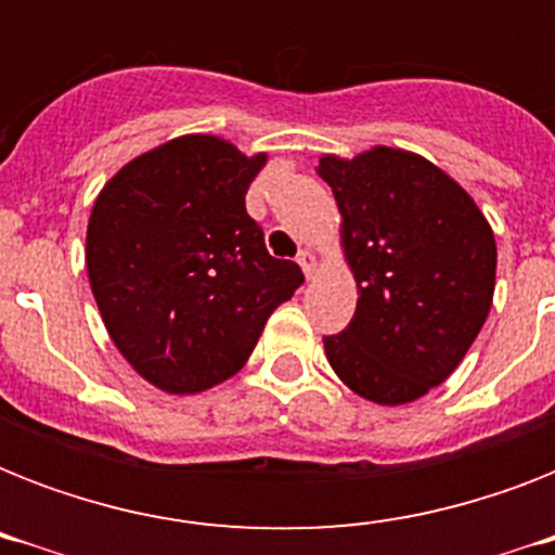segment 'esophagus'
Here are the masks:
<instances>
[{
	"instance_id": "esophagus-1",
	"label": "esophagus",
	"mask_w": 555,
	"mask_h": 555,
	"mask_svg": "<svg viewBox=\"0 0 555 555\" xmlns=\"http://www.w3.org/2000/svg\"><path fill=\"white\" fill-rule=\"evenodd\" d=\"M296 261H299V268L305 270V276L313 279V270H317V256H313V250H299Z\"/></svg>"
}]
</instances>
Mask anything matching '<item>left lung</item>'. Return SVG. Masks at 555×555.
<instances>
[{
	"instance_id": "left-lung-1",
	"label": "left lung",
	"mask_w": 555,
	"mask_h": 555,
	"mask_svg": "<svg viewBox=\"0 0 555 555\" xmlns=\"http://www.w3.org/2000/svg\"><path fill=\"white\" fill-rule=\"evenodd\" d=\"M317 172L337 198L360 294L348 328L322 339L325 357L371 403H412L457 369L490 313L499 259L490 221L414 152L322 155Z\"/></svg>"
}]
</instances>
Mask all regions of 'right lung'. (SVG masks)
<instances>
[{
	"label": "right lung",
	"instance_id": "add662e5",
	"mask_svg": "<svg viewBox=\"0 0 555 555\" xmlns=\"http://www.w3.org/2000/svg\"><path fill=\"white\" fill-rule=\"evenodd\" d=\"M268 155L184 134L129 160L91 207L86 268L117 351L169 395L233 377L305 282L273 259L244 195Z\"/></svg>",
	"mask_w": 555,
	"mask_h": 555
}]
</instances>
